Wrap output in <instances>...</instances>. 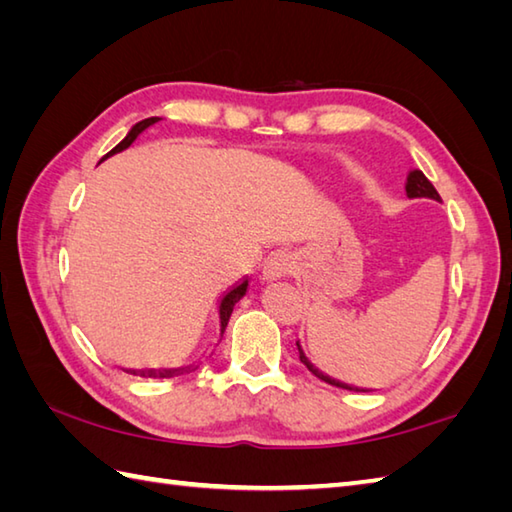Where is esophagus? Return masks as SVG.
<instances>
[{"instance_id": "obj_1", "label": "esophagus", "mask_w": 512, "mask_h": 512, "mask_svg": "<svg viewBox=\"0 0 512 512\" xmlns=\"http://www.w3.org/2000/svg\"><path fill=\"white\" fill-rule=\"evenodd\" d=\"M292 266H295V262H292V257L286 253V250H275V253H270L266 257L264 268H262V277L266 281H277L281 277L290 275Z\"/></svg>"}]
</instances>
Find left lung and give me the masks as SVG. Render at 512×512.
Returning a JSON list of instances; mask_svg holds the SVG:
<instances>
[{
	"instance_id": "8db88e82",
	"label": "left lung",
	"mask_w": 512,
	"mask_h": 512,
	"mask_svg": "<svg viewBox=\"0 0 512 512\" xmlns=\"http://www.w3.org/2000/svg\"><path fill=\"white\" fill-rule=\"evenodd\" d=\"M405 191H407V198H431V200H436V202H442V200H440V193L436 191V187H433V184L427 180V176H424V173H422L420 169H411V171H409ZM297 350H299L301 363L306 365L314 376L321 378L323 383L334 385V387H341V389H350V391H367V389H358V387H352V385H345V383H341V380H334V378H330V376H325L323 372H319V369L308 361L306 354H303L299 341H297Z\"/></svg>"
}]
</instances>
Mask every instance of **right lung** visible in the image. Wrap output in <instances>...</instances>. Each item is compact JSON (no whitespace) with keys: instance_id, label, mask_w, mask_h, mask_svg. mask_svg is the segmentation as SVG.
Segmentation results:
<instances>
[{"instance_id":"add662e5","label":"right lung","mask_w":512,"mask_h":512,"mask_svg":"<svg viewBox=\"0 0 512 512\" xmlns=\"http://www.w3.org/2000/svg\"><path fill=\"white\" fill-rule=\"evenodd\" d=\"M158 121H160L158 116H151V118H145V121L136 123L132 129H129V134L121 140V143H118V145L110 151V154H105L101 160L110 158V156L118 154V151L127 149L140 134L145 132V129H147L149 125H154V123H158ZM246 288H248V279H244L242 284H237L233 290H228L226 295L222 297V301H220V334H224L226 323H228V319H231V312H233V308H235V303L246 295ZM129 372H132V374H140V376H145V374H147V376H173V374L182 372V369H165V372H154V369H147V372H136V369H129Z\"/></svg>"}]
</instances>
